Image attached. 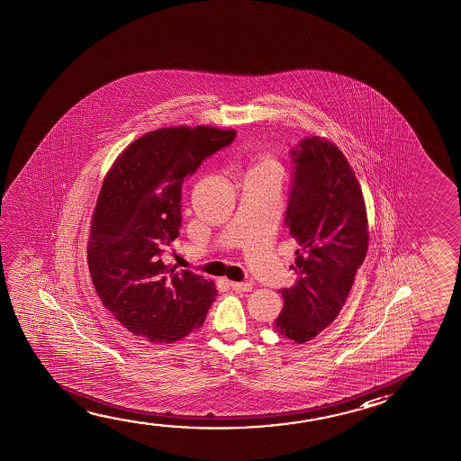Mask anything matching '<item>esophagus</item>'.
Listing matches in <instances>:
<instances>
[{"instance_id": "obj_1", "label": "esophagus", "mask_w": 461, "mask_h": 461, "mask_svg": "<svg viewBox=\"0 0 461 461\" xmlns=\"http://www.w3.org/2000/svg\"><path fill=\"white\" fill-rule=\"evenodd\" d=\"M230 285H231L234 292H250L254 288L252 284H249V282H231Z\"/></svg>"}]
</instances>
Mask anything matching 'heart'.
<instances>
[{
	"label": "heart",
	"instance_id": "b5f03b06",
	"mask_svg": "<svg viewBox=\"0 0 461 461\" xmlns=\"http://www.w3.org/2000/svg\"><path fill=\"white\" fill-rule=\"evenodd\" d=\"M274 167V165L269 160H263V161H260V163H258V165H257V167ZM255 167H254V169H255Z\"/></svg>",
	"mask_w": 461,
	"mask_h": 461
}]
</instances>
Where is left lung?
I'll return each instance as SVG.
<instances>
[{
    "instance_id": "1",
    "label": "left lung",
    "mask_w": 461,
    "mask_h": 461,
    "mask_svg": "<svg viewBox=\"0 0 461 461\" xmlns=\"http://www.w3.org/2000/svg\"><path fill=\"white\" fill-rule=\"evenodd\" d=\"M294 180L285 225L298 242L294 287L282 288L274 330L303 344L333 323L366 257L367 217L360 184L344 154L317 136L290 150Z\"/></svg>"
}]
</instances>
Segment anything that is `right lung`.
Masks as SVG:
<instances>
[{
    "mask_svg": "<svg viewBox=\"0 0 461 461\" xmlns=\"http://www.w3.org/2000/svg\"><path fill=\"white\" fill-rule=\"evenodd\" d=\"M234 138V130L161 128L130 144L107 173L88 269L104 307L134 336L167 344L206 319L217 296L213 282L167 269L161 254L179 236L182 184Z\"/></svg>",
    "mask_w": 461,
    "mask_h": 461,
    "instance_id": "obj_1",
    "label": "right lung"
}]
</instances>
